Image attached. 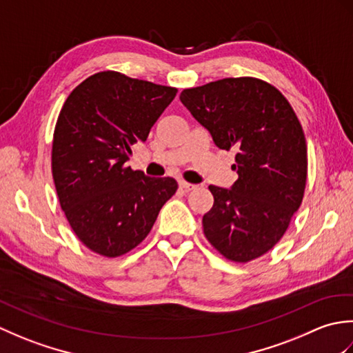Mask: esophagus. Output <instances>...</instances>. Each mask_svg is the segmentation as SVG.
Wrapping results in <instances>:
<instances>
[{
	"mask_svg": "<svg viewBox=\"0 0 353 353\" xmlns=\"http://www.w3.org/2000/svg\"><path fill=\"white\" fill-rule=\"evenodd\" d=\"M179 188H181L185 192H188V191L196 190V185H192L190 182H185V181H181V182H179Z\"/></svg>",
	"mask_w": 353,
	"mask_h": 353,
	"instance_id": "obj_1",
	"label": "esophagus"
}]
</instances>
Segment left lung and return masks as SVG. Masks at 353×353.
<instances>
[{"label":"left lung","mask_w":353,"mask_h":353,"mask_svg":"<svg viewBox=\"0 0 353 353\" xmlns=\"http://www.w3.org/2000/svg\"><path fill=\"white\" fill-rule=\"evenodd\" d=\"M183 106L221 150H236L230 190L209 186L205 236L234 262L256 259L281 241L303 200L308 148L296 112L279 89L254 77H229L183 89Z\"/></svg>","instance_id":"1"}]
</instances>
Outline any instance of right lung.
Returning <instances> with one entry per match:
<instances>
[{
  "label": "right lung",
  "mask_w": 353,
  "mask_h": 353,
  "mask_svg": "<svg viewBox=\"0 0 353 353\" xmlns=\"http://www.w3.org/2000/svg\"><path fill=\"white\" fill-rule=\"evenodd\" d=\"M176 94V88L101 71L63 103L52 134V179L71 229L94 253L117 258L134 249L176 194L172 177H148L125 163Z\"/></svg>",
  "instance_id": "1"
}]
</instances>
